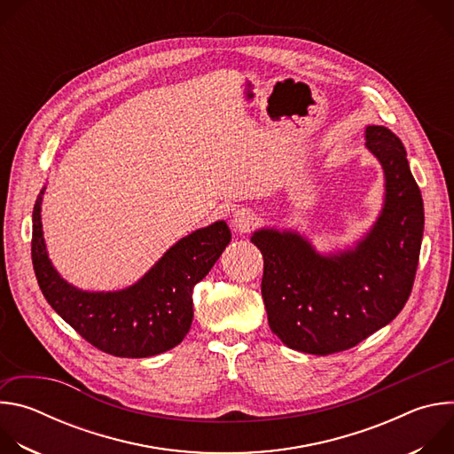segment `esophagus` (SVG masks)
<instances>
[{
	"mask_svg": "<svg viewBox=\"0 0 454 454\" xmlns=\"http://www.w3.org/2000/svg\"><path fill=\"white\" fill-rule=\"evenodd\" d=\"M254 223H256V217L251 210H239L233 215V226L239 231H249L254 226Z\"/></svg>",
	"mask_w": 454,
	"mask_h": 454,
	"instance_id": "obj_1",
	"label": "esophagus"
}]
</instances>
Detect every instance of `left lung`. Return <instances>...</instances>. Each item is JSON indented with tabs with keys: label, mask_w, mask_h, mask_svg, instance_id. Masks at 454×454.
Wrapping results in <instances>:
<instances>
[{
	"label": "left lung",
	"mask_w": 454,
	"mask_h": 454,
	"mask_svg": "<svg viewBox=\"0 0 454 454\" xmlns=\"http://www.w3.org/2000/svg\"><path fill=\"white\" fill-rule=\"evenodd\" d=\"M366 147L384 168L386 203L354 251L321 256L291 231L261 230L251 237L264 256L270 327L293 350H348L387 325L411 294L424 233L420 188L390 129L368 125Z\"/></svg>",
	"instance_id": "8db88e82"
}]
</instances>
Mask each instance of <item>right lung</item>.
<instances>
[{
    "label": "right lung",
    "mask_w": 454,
    "mask_h": 454,
    "mask_svg": "<svg viewBox=\"0 0 454 454\" xmlns=\"http://www.w3.org/2000/svg\"><path fill=\"white\" fill-rule=\"evenodd\" d=\"M43 193L32 214V264L51 309L88 343L116 357H149L179 345L192 325L193 286L230 244L226 223L181 239L138 284L116 293H86L64 282L48 261L41 230Z\"/></svg>",
    "instance_id": "obj_1"
}]
</instances>
